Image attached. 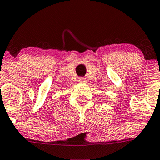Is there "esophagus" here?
<instances>
[{"instance_id": "esophagus-1", "label": "esophagus", "mask_w": 160, "mask_h": 160, "mask_svg": "<svg viewBox=\"0 0 160 160\" xmlns=\"http://www.w3.org/2000/svg\"><path fill=\"white\" fill-rule=\"evenodd\" d=\"M79 82H80V83H83V84H84V83L87 82V80H86V79H85V78L80 77V79H79Z\"/></svg>"}]
</instances>
